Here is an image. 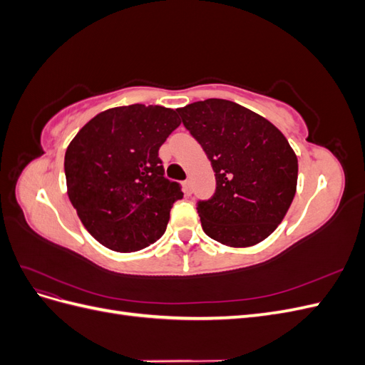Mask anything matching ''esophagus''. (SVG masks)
I'll use <instances>...</instances> for the list:
<instances>
[{
  "label": "esophagus",
  "mask_w": 365,
  "mask_h": 365,
  "mask_svg": "<svg viewBox=\"0 0 365 365\" xmlns=\"http://www.w3.org/2000/svg\"><path fill=\"white\" fill-rule=\"evenodd\" d=\"M182 185H184V193H185L187 196L192 195V184H190V181L185 180V181L182 182Z\"/></svg>",
  "instance_id": "1"
}]
</instances>
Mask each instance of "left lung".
<instances>
[{
    "mask_svg": "<svg viewBox=\"0 0 365 365\" xmlns=\"http://www.w3.org/2000/svg\"><path fill=\"white\" fill-rule=\"evenodd\" d=\"M212 163L216 190L196 202L202 230L228 247H251L282 222L297 189L298 163L267 118L222 98L176 109Z\"/></svg>",
    "mask_w": 365,
    "mask_h": 365,
    "instance_id": "1",
    "label": "left lung"
}]
</instances>
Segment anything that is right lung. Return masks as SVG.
Returning <instances> with one entry per match:
<instances>
[{"label": "right lung", "mask_w": 365, "mask_h": 365, "mask_svg": "<svg viewBox=\"0 0 365 365\" xmlns=\"http://www.w3.org/2000/svg\"><path fill=\"white\" fill-rule=\"evenodd\" d=\"M180 125L173 109L137 103L96 115L70 143L63 163L68 197L103 247L132 252L164 235L184 193L164 176L158 150Z\"/></svg>", "instance_id": "right-lung-1"}]
</instances>
